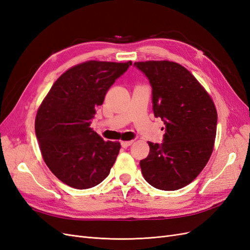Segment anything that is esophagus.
<instances>
[{
    "mask_svg": "<svg viewBox=\"0 0 250 250\" xmlns=\"http://www.w3.org/2000/svg\"><path fill=\"white\" fill-rule=\"evenodd\" d=\"M132 141H122L121 142V145H122V147L123 148H127V147H129L130 145H132Z\"/></svg>",
    "mask_w": 250,
    "mask_h": 250,
    "instance_id": "esophagus-1",
    "label": "esophagus"
}]
</instances>
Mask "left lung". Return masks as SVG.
Masks as SVG:
<instances>
[{"instance_id":"left-lung-1","label":"left lung","mask_w":250,"mask_h":250,"mask_svg":"<svg viewBox=\"0 0 250 250\" xmlns=\"http://www.w3.org/2000/svg\"><path fill=\"white\" fill-rule=\"evenodd\" d=\"M152 86L155 118L165 123L163 144L148 142L150 152L140 162L152 187L175 191L191 184L214 149L217 110L208 93L191 72L169 60L134 62Z\"/></svg>"}]
</instances>
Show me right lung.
I'll use <instances>...</instances> for the list:
<instances>
[{"label":"right lung","instance_id":"1","mask_svg":"<svg viewBox=\"0 0 250 250\" xmlns=\"http://www.w3.org/2000/svg\"><path fill=\"white\" fill-rule=\"evenodd\" d=\"M132 62L88 60L60 76L35 118V133L44 163L63 184L78 190L108 176L121 144L105 142L90 128L113 82Z\"/></svg>","mask_w":250,"mask_h":250}]
</instances>
